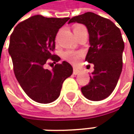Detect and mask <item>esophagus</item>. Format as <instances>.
I'll return each instance as SVG.
<instances>
[{
  "label": "esophagus",
  "instance_id": "esophagus-1",
  "mask_svg": "<svg viewBox=\"0 0 134 134\" xmlns=\"http://www.w3.org/2000/svg\"><path fill=\"white\" fill-rule=\"evenodd\" d=\"M81 72V69H78V68H76V67L74 68V71H73L74 74L77 75V74H79Z\"/></svg>",
  "mask_w": 134,
  "mask_h": 134
}]
</instances>
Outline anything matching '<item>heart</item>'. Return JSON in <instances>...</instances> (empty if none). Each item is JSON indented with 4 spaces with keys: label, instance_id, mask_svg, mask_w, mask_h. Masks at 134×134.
<instances>
[{
    "label": "heart",
    "instance_id": "heart-1",
    "mask_svg": "<svg viewBox=\"0 0 134 134\" xmlns=\"http://www.w3.org/2000/svg\"><path fill=\"white\" fill-rule=\"evenodd\" d=\"M83 29H86L81 25H77L74 28V33L75 34V33H77L79 31L83 30ZM62 57L65 60H67L70 63L76 64L78 61L79 58L81 57V53H77V52H74V51H71V50H66L62 53Z\"/></svg>",
    "mask_w": 134,
    "mask_h": 134
}]
</instances>
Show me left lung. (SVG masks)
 Here are the masks:
<instances>
[{
	"mask_svg": "<svg viewBox=\"0 0 134 134\" xmlns=\"http://www.w3.org/2000/svg\"><path fill=\"white\" fill-rule=\"evenodd\" d=\"M86 26L90 47L85 60L94 64L90 82L81 88L84 96L92 101H101L115 89L122 68L124 42L120 29L109 19L92 12L75 16L70 23Z\"/></svg>",
	"mask_w": 134,
	"mask_h": 134,
	"instance_id": "obj_1",
	"label": "left lung"
}]
</instances>
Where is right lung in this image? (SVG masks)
Here are the masks:
<instances>
[{
  "mask_svg": "<svg viewBox=\"0 0 134 134\" xmlns=\"http://www.w3.org/2000/svg\"><path fill=\"white\" fill-rule=\"evenodd\" d=\"M69 18L34 15L17 25L10 36L8 53L14 75L26 94L33 101L47 104L60 96L62 84L73 73V67L53 54L58 30ZM49 60L52 70L44 68Z\"/></svg>",
  "mask_w": 134,
  "mask_h": 134,
  "instance_id": "add662e5",
  "label": "right lung"
}]
</instances>
